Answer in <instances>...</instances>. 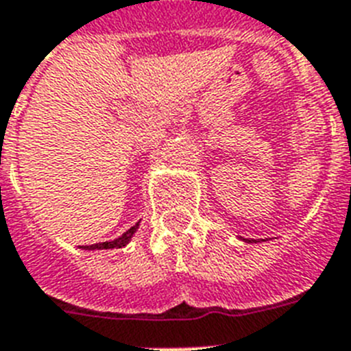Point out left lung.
Wrapping results in <instances>:
<instances>
[{"instance_id": "8db88e82", "label": "left lung", "mask_w": 351, "mask_h": 351, "mask_svg": "<svg viewBox=\"0 0 351 351\" xmlns=\"http://www.w3.org/2000/svg\"><path fill=\"white\" fill-rule=\"evenodd\" d=\"M243 241L245 243H258V240H250V238L249 240H247V238H243ZM259 241H263V240H259Z\"/></svg>"}]
</instances>
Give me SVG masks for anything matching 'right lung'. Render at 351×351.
<instances>
[{"mask_svg":"<svg viewBox=\"0 0 351 351\" xmlns=\"http://www.w3.org/2000/svg\"><path fill=\"white\" fill-rule=\"evenodd\" d=\"M138 229V223H135L131 229H128L121 238H117V240H111V241H102V243H95V245H82L81 249L82 250H104V249H122V247H126L128 243L131 241L133 234L136 232Z\"/></svg>","mask_w":351,"mask_h":351,"instance_id":"right-lung-1","label":"right lung"}]
</instances>
